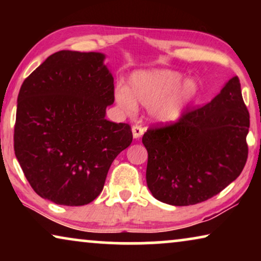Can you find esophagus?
Here are the masks:
<instances>
[{
	"instance_id": "esophagus-1",
	"label": "esophagus",
	"mask_w": 261,
	"mask_h": 261,
	"mask_svg": "<svg viewBox=\"0 0 261 261\" xmlns=\"http://www.w3.org/2000/svg\"><path fill=\"white\" fill-rule=\"evenodd\" d=\"M144 132H145L144 128H142L141 126H138V124H135V126L132 127V133H133L134 139L141 138V135L144 134Z\"/></svg>"
}]
</instances>
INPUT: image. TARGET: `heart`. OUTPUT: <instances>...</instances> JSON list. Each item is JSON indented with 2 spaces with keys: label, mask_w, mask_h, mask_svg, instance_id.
<instances>
[{
  "label": "heart",
  "mask_w": 261,
  "mask_h": 261,
  "mask_svg": "<svg viewBox=\"0 0 261 261\" xmlns=\"http://www.w3.org/2000/svg\"><path fill=\"white\" fill-rule=\"evenodd\" d=\"M199 85L194 78L169 69L137 71L128 80V87H117L116 105L133 115L138 106L148 108L149 117L160 124L177 122L195 102Z\"/></svg>",
  "instance_id": "b5f03b06"
}]
</instances>
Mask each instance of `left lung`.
<instances>
[{
  "label": "left lung",
  "instance_id": "1",
  "mask_svg": "<svg viewBox=\"0 0 261 261\" xmlns=\"http://www.w3.org/2000/svg\"><path fill=\"white\" fill-rule=\"evenodd\" d=\"M249 114L239 78L226 82L202 108L142 137L146 181L153 197L184 206L204 202L240 176L247 160Z\"/></svg>",
  "mask_w": 261,
  "mask_h": 261
}]
</instances>
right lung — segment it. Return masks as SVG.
I'll list each match as a JSON object with an SVG mask.
<instances>
[{"label":"right lung","instance_id":"obj_1","mask_svg":"<svg viewBox=\"0 0 261 261\" xmlns=\"http://www.w3.org/2000/svg\"><path fill=\"white\" fill-rule=\"evenodd\" d=\"M105 59L63 49L21 85L14 151L33 190L56 204L94 201L114 159L133 140L129 124L106 119L114 77Z\"/></svg>","mask_w":261,"mask_h":261}]
</instances>
